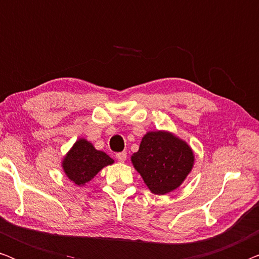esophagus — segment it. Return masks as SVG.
<instances>
[{
	"label": "esophagus",
	"mask_w": 259,
	"mask_h": 259,
	"mask_svg": "<svg viewBox=\"0 0 259 259\" xmlns=\"http://www.w3.org/2000/svg\"><path fill=\"white\" fill-rule=\"evenodd\" d=\"M115 158L118 159V161L123 162V161H126L127 153H126V152H119V153L115 154Z\"/></svg>",
	"instance_id": "esophagus-1"
}]
</instances>
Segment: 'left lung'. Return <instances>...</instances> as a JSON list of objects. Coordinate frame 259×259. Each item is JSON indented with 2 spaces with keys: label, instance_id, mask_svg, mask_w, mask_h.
<instances>
[{
  "label": "left lung",
  "instance_id": "left-lung-1",
  "mask_svg": "<svg viewBox=\"0 0 259 259\" xmlns=\"http://www.w3.org/2000/svg\"><path fill=\"white\" fill-rule=\"evenodd\" d=\"M131 161L152 193L166 194L185 182L193 168L194 153L185 140L169 131H148Z\"/></svg>",
  "mask_w": 259,
  "mask_h": 259
}]
</instances>
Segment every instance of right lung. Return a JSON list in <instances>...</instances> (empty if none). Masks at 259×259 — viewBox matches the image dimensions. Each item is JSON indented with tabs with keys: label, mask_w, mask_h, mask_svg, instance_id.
<instances>
[{
	"label": "right lung",
	"mask_w": 259,
	"mask_h": 259,
	"mask_svg": "<svg viewBox=\"0 0 259 259\" xmlns=\"http://www.w3.org/2000/svg\"><path fill=\"white\" fill-rule=\"evenodd\" d=\"M114 160L99 151L84 138H79L62 158L61 167L67 178L77 186H84L102 168L112 165Z\"/></svg>",
	"instance_id": "right-lung-1"
}]
</instances>
